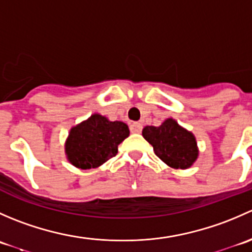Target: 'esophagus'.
Listing matches in <instances>:
<instances>
[{"label": "esophagus", "mask_w": 252, "mask_h": 252, "mask_svg": "<svg viewBox=\"0 0 252 252\" xmlns=\"http://www.w3.org/2000/svg\"><path fill=\"white\" fill-rule=\"evenodd\" d=\"M142 126L139 122H134V123L130 124V131L131 133H141Z\"/></svg>", "instance_id": "34e87169"}]
</instances>
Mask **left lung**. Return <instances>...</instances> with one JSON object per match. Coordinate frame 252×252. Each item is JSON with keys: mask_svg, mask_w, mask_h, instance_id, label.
Instances as JSON below:
<instances>
[{"mask_svg": "<svg viewBox=\"0 0 252 252\" xmlns=\"http://www.w3.org/2000/svg\"><path fill=\"white\" fill-rule=\"evenodd\" d=\"M142 136L152 145L156 156L172 168H189L199 156L194 134L172 118L166 119L159 126H145Z\"/></svg>", "mask_w": 252, "mask_h": 252, "instance_id": "left-lung-1", "label": "left lung"}]
</instances>
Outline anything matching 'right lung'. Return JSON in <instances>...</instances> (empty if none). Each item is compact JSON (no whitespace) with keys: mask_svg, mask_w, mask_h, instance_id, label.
<instances>
[{"mask_svg":"<svg viewBox=\"0 0 252 252\" xmlns=\"http://www.w3.org/2000/svg\"><path fill=\"white\" fill-rule=\"evenodd\" d=\"M129 136L123 122H111L95 113L73 126L65 141V155L73 166L81 169L100 167L118 152V145Z\"/></svg>","mask_w":252,"mask_h":252,"instance_id":"1","label":"right lung"}]
</instances>
